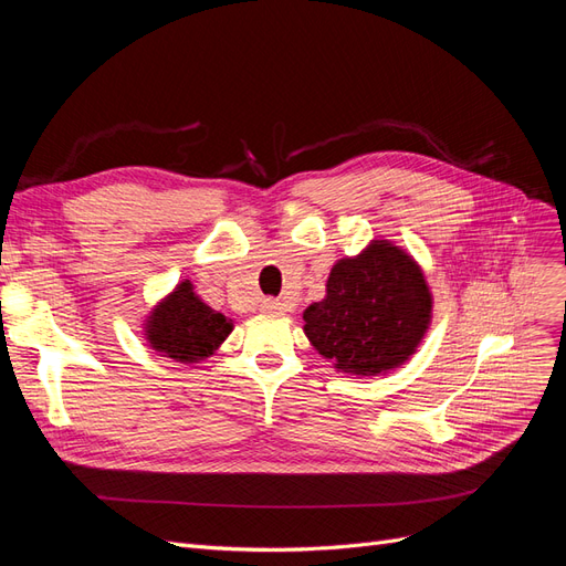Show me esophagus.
<instances>
[{
	"instance_id": "1",
	"label": "esophagus",
	"mask_w": 566,
	"mask_h": 566,
	"mask_svg": "<svg viewBox=\"0 0 566 566\" xmlns=\"http://www.w3.org/2000/svg\"><path fill=\"white\" fill-rule=\"evenodd\" d=\"M262 312L266 314H285L287 312V304L281 300H264L262 302Z\"/></svg>"
}]
</instances>
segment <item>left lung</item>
I'll return each mask as SVG.
<instances>
[{
	"mask_svg": "<svg viewBox=\"0 0 566 566\" xmlns=\"http://www.w3.org/2000/svg\"><path fill=\"white\" fill-rule=\"evenodd\" d=\"M314 349L349 375H380L416 354L432 321V293L420 264L389 241L345 256L325 297L304 310Z\"/></svg>",
	"mask_w": 566,
	"mask_h": 566,
	"instance_id": "left-lung-1",
	"label": "left lung"
}]
</instances>
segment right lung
<instances>
[{
    "label": "right lung",
    "mask_w": 566,
    "mask_h": 566,
    "mask_svg": "<svg viewBox=\"0 0 566 566\" xmlns=\"http://www.w3.org/2000/svg\"><path fill=\"white\" fill-rule=\"evenodd\" d=\"M233 331L231 318L214 312L196 293L191 281L179 283L156 304L144 323L148 345L160 356L181 364H198L212 356Z\"/></svg>",
    "instance_id": "right-lung-1"
}]
</instances>
